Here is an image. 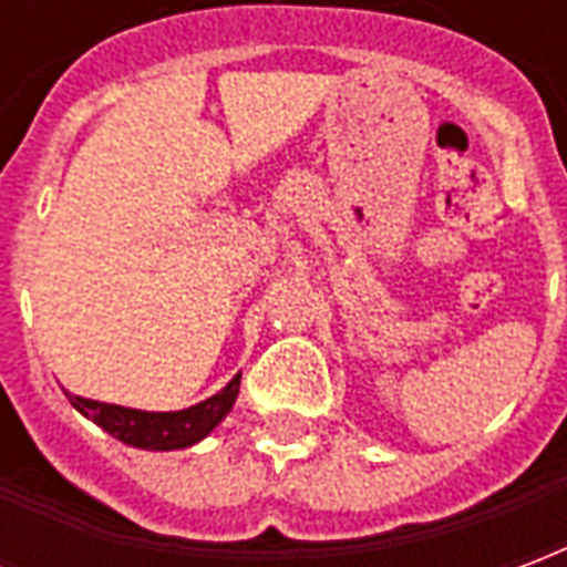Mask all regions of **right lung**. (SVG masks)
Here are the masks:
<instances>
[{
	"instance_id": "right-lung-1",
	"label": "right lung",
	"mask_w": 567,
	"mask_h": 567,
	"mask_svg": "<svg viewBox=\"0 0 567 567\" xmlns=\"http://www.w3.org/2000/svg\"><path fill=\"white\" fill-rule=\"evenodd\" d=\"M236 394H239V373L218 394H212L206 401L187 406V410H175V413H145V410L103 404V401H91V398H79V394L69 392L66 398L72 401V406L79 410L81 416L96 422V425L109 431L121 443L136 446V450L166 452L185 450V446L199 443V440L209 434L212 427L230 413Z\"/></svg>"
}]
</instances>
